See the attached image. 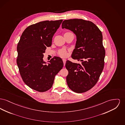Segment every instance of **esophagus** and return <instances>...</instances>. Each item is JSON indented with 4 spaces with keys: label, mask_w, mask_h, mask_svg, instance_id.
I'll use <instances>...</instances> for the list:
<instances>
[{
    "label": "esophagus",
    "mask_w": 125,
    "mask_h": 125,
    "mask_svg": "<svg viewBox=\"0 0 125 125\" xmlns=\"http://www.w3.org/2000/svg\"><path fill=\"white\" fill-rule=\"evenodd\" d=\"M63 63H64V65L65 66V64H66V59H63Z\"/></svg>",
    "instance_id": "34e87169"
}]
</instances>
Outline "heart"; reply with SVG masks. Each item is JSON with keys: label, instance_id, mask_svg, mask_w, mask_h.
<instances>
[{"label": "heart", "instance_id": "b5f03b06", "mask_svg": "<svg viewBox=\"0 0 125 125\" xmlns=\"http://www.w3.org/2000/svg\"><path fill=\"white\" fill-rule=\"evenodd\" d=\"M71 32H66V33H64V34H67V33H70ZM68 51L66 50L65 49H61L59 50L58 52V54L59 55V56L63 57V58H65L67 57V55H68Z\"/></svg>", "mask_w": 125, "mask_h": 125}]
</instances>
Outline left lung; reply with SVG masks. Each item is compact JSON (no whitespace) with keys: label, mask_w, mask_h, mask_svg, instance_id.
Here are the masks:
<instances>
[{"label":"left lung","mask_w":125,"mask_h":125,"mask_svg":"<svg viewBox=\"0 0 125 125\" xmlns=\"http://www.w3.org/2000/svg\"><path fill=\"white\" fill-rule=\"evenodd\" d=\"M62 28L72 31L76 42L71 57L81 64L67 60L68 86L77 93L86 92L97 83L104 66L105 51L101 30L91 21L82 19L64 20Z\"/></svg>","instance_id":"obj_1"}]
</instances>
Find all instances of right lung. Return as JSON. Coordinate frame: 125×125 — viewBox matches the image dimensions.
Returning a JSON list of instances; mask_svg holds the SVG:
<instances>
[{
	"label": "right lung",
	"mask_w": 125,
	"mask_h": 125,
	"mask_svg": "<svg viewBox=\"0 0 125 125\" xmlns=\"http://www.w3.org/2000/svg\"><path fill=\"white\" fill-rule=\"evenodd\" d=\"M63 20L33 24L23 31L17 46L16 63L22 80L39 92L52 88L56 75L63 68L62 59L55 57L46 64L43 53L52 44V37Z\"/></svg>",
	"instance_id": "1"
}]
</instances>
